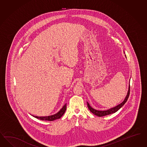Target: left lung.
<instances>
[{
    "instance_id": "obj_1",
    "label": "left lung",
    "mask_w": 147,
    "mask_h": 147,
    "mask_svg": "<svg viewBox=\"0 0 147 147\" xmlns=\"http://www.w3.org/2000/svg\"><path fill=\"white\" fill-rule=\"evenodd\" d=\"M129 92H130V86L129 85V90H128V92L127 93V95L126 96L124 100L122 102L121 104H119L117 106H116V107H115L111 108L109 109H108L106 111H97L96 110L94 109H93V108L91 107L90 106L89 104L87 102V105H88V107L89 108V109L90 110V111H91L92 113H93V114L96 115L97 116H99V117H102V116H106L108 115L111 114H113L115 113V112L118 111V110L122 107V106L125 104L126 102L127 101V100L129 98Z\"/></svg>"
}]
</instances>
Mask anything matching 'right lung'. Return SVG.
<instances>
[{"instance_id": "obj_1", "label": "right lung", "mask_w": 147, "mask_h": 147, "mask_svg": "<svg viewBox=\"0 0 147 147\" xmlns=\"http://www.w3.org/2000/svg\"><path fill=\"white\" fill-rule=\"evenodd\" d=\"M66 110V104H65L59 111L56 114L48 116H42V117H39V116H33L35 118H38V119L42 120V121H54L55 119L61 118V117L64 114Z\"/></svg>"}]
</instances>
